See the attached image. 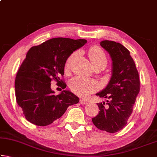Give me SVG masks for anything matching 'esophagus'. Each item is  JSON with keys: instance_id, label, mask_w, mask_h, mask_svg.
Instances as JSON below:
<instances>
[{"instance_id": "1", "label": "esophagus", "mask_w": 157, "mask_h": 157, "mask_svg": "<svg viewBox=\"0 0 157 157\" xmlns=\"http://www.w3.org/2000/svg\"><path fill=\"white\" fill-rule=\"evenodd\" d=\"M79 103L82 105H86L88 103V102H87L86 100H84V99H80V100H79Z\"/></svg>"}]
</instances>
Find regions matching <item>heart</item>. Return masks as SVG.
I'll list each match as a JSON object with an SVG mask.
<instances>
[{
	"instance_id": "b5f03b06",
	"label": "heart",
	"mask_w": 157,
	"mask_h": 157,
	"mask_svg": "<svg viewBox=\"0 0 157 157\" xmlns=\"http://www.w3.org/2000/svg\"><path fill=\"white\" fill-rule=\"evenodd\" d=\"M89 57L93 66L103 63L107 64V57L102 50L98 47H92L89 50ZM75 53H74L68 58L66 63V69H68ZM70 87L75 94L82 97H86L87 95L96 91L98 89V84L96 81L92 79L84 78L82 76H76L71 79Z\"/></svg>"
}]
</instances>
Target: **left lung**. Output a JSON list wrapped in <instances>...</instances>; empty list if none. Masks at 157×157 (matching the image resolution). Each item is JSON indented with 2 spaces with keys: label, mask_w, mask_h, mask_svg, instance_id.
Masks as SVG:
<instances>
[{
  "label": "left lung",
  "mask_w": 157,
  "mask_h": 157,
  "mask_svg": "<svg viewBox=\"0 0 157 157\" xmlns=\"http://www.w3.org/2000/svg\"><path fill=\"white\" fill-rule=\"evenodd\" d=\"M100 46L111 59V77L104 89L96 95L107 98L98 103L99 113L92 118L100 130L109 133L120 131L127 123L140 91L139 73L130 52L123 45L111 41H102Z\"/></svg>",
  "instance_id": "8db88e82"
}]
</instances>
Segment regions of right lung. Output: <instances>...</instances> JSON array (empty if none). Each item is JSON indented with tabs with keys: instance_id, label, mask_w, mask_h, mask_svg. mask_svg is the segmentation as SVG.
<instances>
[{
	"instance_id": "add662e5",
	"label": "right lung",
	"mask_w": 157,
	"mask_h": 157,
	"mask_svg": "<svg viewBox=\"0 0 157 157\" xmlns=\"http://www.w3.org/2000/svg\"><path fill=\"white\" fill-rule=\"evenodd\" d=\"M87 43L85 39L53 38L28 50L15 79L17 102L26 120L38 126H46L63 116L69 106L79 102V98L68 90L57 95L51 89L52 79L61 87L68 58Z\"/></svg>"
}]
</instances>
